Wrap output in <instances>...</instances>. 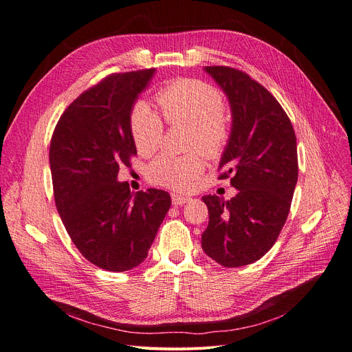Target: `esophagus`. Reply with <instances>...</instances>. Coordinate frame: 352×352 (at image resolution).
I'll list each match as a JSON object with an SVG mask.
<instances>
[{
	"mask_svg": "<svg viewBox=\"0 0 352 352\" xmlns=\"http://www.w3.org/2000/svg\"><path fill=\"white\" fill-rule=\"evenodd\" d=\"M187 201H190V197H187V196L173 195V205H175V206H183Z\"/></svg>",
	"mask_w": 352,
	"mask_h": 352,
	"instance_id": "obj_1",
	"label": "esophagus"
}]
</instances>
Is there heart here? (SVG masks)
Instances as JSON below:
<instances>
[{
    "label": "heart",
    "instance_id": "b5f03b06",
    "mask_svg": "<svg viewBox=\"0 0 352 352\" xmlns=\"http://www.w3.org/2000/svg\"><path fill=\"white\" fill-rule=\"evenodd\" d=\"M157 102L168 122L188 124L191 146H199L205 153H217L228 139V122L222 114L223 98L213 86L195 78H181L162 89ZM130 130L138 151L149 155L161 144L164 122L147 102H139L131 109ZM203 168L205 164L199 153H164L147 168V178L156 186L187 190Z\"/></svg>",
    "mask_w": 352,
    "mask_h": 352
}]
</instances>
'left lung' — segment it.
I'll list each match as a JSON object with an SVG mask.
<instances>
[{"instance_id":"8db88e82","label":"left lung","mask_w":352,"mask_h":352,"mask_svg":"<svg viewBox=\"0 0 352 352\" xmlns=\"http://www.w3.org/2000/svg\"><path fill=\"white\" fill-rule=\"evenodd\" d=\"M205 70L222 89L231 108V131L219 161L238 190L231 200L203 196L209 225L201 247L225 267L263 257L285 223L298 178L292 124L269 90L245 73L213 65Z\"/></svg>"}]
</instances>
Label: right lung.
Instances as JSON below:
<instances>
[{
    "label": "right lung",
    "mask_w": 352,
    "mask_h": 352,
    "mask_svg": "<svg viewBox=\"0 0 352 352\" xmlns=\"http://www.w3.org/2000/svg\"><path fill=\"white\" fill-rule=\"evenodd\" d=\"M156 70L111 74L64 111L54 130L50 165L56 210L90 263L109 272L139 266L171 206L164 190L131 192L118 181L138 153L130 130L135 100Z\"/></svg>",
    "instance_id": "1"
}]
</instances>
